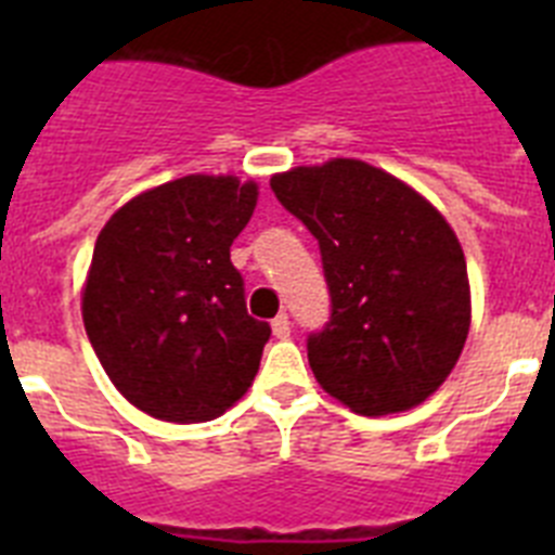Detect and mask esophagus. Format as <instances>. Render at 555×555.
Returning a JSON list of instances; mask_svg holds the SVG:
<instances>
[{
    "mask_svg": "<svg viewBox=\"0 0 555 555\" xmlns=\"http://www.w3.org/2000/svg\"><path fill=\"white\" fill-rule=\"evenodd\" d=\"M272 333L274 338H288L292 336V322H288L286 313H278L272 320Z\"/></svg>",
    "mask_w": 555,
    "mask_h": 555,
    "instance_id": "1",
    "label": "esophagus"
}]
</instances>
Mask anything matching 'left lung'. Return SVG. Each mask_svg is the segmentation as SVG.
<instances>
[{
  "mask_svg": "<svg viewBox=\"0 0 555 555\" xmlns=\"http://www.w3.org/2000/svg\"><path fill=\"white\" fill-rule=\"evenodd\" d=\"M320 242L331 322L308 336L322 389L364 416L420 405L469 333L467 261L453 228L403 180L333 158L269 180Z\"/></svg>",
  "mask_w": 555,
  "mask_h": 555,
  "instance_id": "8db88e82",
  "label": "left lung"
}]
</instances>
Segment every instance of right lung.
<instances>
[{
	"instance_id": "1",
	"label": "right lung",
	"mask_w": 555,
	"mask_h": 555,
	"mask_svg": "<svg viewBox=\"0 0 555 555\" xmlns=\"http://www.w3.org/2000/svg\"><path fill=\"white\" fill-rule=\"evenodd\" d=\"M258 185L189 175L121 205L96 238L82 322L113 386L166 423H208L253 386L272 327L253 320L230 244Z\"/></svg>"
}]
</instances>
